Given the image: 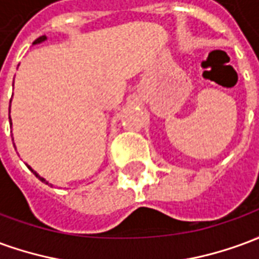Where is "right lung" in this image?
I'll return each mask as SVG.
<instances>
[{
  "mask_svg": "<svg viewBox=\"0 0 259 259\" xmlns=\"http://www.w3.org/2000/svg\"><path fill=\"white\" fill-rule=\"evenodd\" d=\"M46 40H47V37H46V36H41V37H38V38H37L36 41L33 42V44H40V42H42V41H46ZM9 119H11V116H9ZM9 122H11V120H9ZM11 124H12V122H11ZM27 168L30 169L31 172H33V174L36 175V178H38V179L41 180L42 183H46V185H48V182H47V180L44 179V178H41V176H40V175L37 174V172H34V170H33V169H31V168H30V166H27Z\"/></svg>",
  "mask_w": 259,
  "mask_h": 259,
  "instance_id": "add662e5",
  "label": "right lung"
}]
</instances>
